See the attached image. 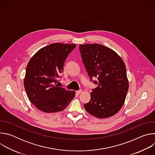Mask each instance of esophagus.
Listing matches in <instances>:
<instances>
[{
  "label": "esophagus",
  "mask_w": 155,
  "mask_h": 155,
  "mask_svg": "<svg viewBox=\"0 0 155 155\" xmlns=\"http://www.w3.org/2000/svg\"><path fill=\"white\" fill-rule=\"evenodd\" d=\"M81 92H82V91H81V90H80V91H76V93H77V94L79 95L80 94H81Z\"/></svg>",
  "instance_id": "1"
}]
</instances>
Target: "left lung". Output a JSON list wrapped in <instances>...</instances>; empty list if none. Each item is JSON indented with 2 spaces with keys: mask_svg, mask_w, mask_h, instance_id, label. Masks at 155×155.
<instances>
[{
  "mask_svg": "<svg viewBox=\"0 0 155 155\" xmlns=\"http://www.w3.org/2000/svg\"><path fill=\"white\" fill-rule=\"evenodd\" d=\"M79 50L88 75L98 80L94 81L98 86L90 93V102L84 105L86 111L101 119L115 115L124 105L129 90L123 59L101 44L80 45Z\"/></svg>",
  "mask_w": 155,
  "mask_h": 155,
  "instance_id": "1",
  "label": "left lung"
}]
</instances>
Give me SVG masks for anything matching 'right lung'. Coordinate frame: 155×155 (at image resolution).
I'll use <instances>...</instances> for the list:
<instances>
[{"label":"right lung","mask_w":155,"mask_h":155,"mask_svg":"<svg viewBox=\"0 0 155 155\" xmlns=\"http://www.w3.org/2000/svg\"><path fill=\"white\" fill-rule=\"evenodd\" d=\"M75 47V44L51 43L40 49L29 60L24 86L28 99L40 111H62L75 97V91L59 87L57 83L66 58Z\"/></svg>","instance_id":"1"}]
</instances>
